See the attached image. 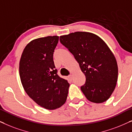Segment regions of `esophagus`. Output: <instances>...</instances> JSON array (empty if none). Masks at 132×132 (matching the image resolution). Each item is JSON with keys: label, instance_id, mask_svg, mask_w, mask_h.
Segmentation results:
<instances>
[{"label": "esophagus", "instance_id": "esophagus-1", "mask_svg": "<svg viewBox=\"0 0 132 132\" xmlns=\"http://www.w3.org/2000/svg\"><path fill=\"white\" fill-rule=\"evenodd\" d=\"M69 77V80H72V75H69V77Z\"/></svg>", "mask_w": 132, "mask_h": 132}]
</instances>
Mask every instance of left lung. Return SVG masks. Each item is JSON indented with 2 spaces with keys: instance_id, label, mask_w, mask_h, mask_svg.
I'll list each match as a JSON object with an SVG mask.
<instances>
[{
  "instance_id": "1",
  "label": "left lung",
  "mask_w": 132,
  "mask_h": 132,
  "mask_svg": "<svg viewBox=\"0 0 132 132\" xmlns=\"http://www.w3.org/2000/svg\"><path fill=\"white\" fill-rule=\"evenodd\" d=\"M60 41L72 54L85 75L81 90L87 99L95 103L107 101L115 88L118 70L115 56L106 43L87 32L61 36Z\"/></svg>"
}]
</instances>
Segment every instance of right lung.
I'll use <instances>...</instances> for the list:
<instances>
[{"label": "right lung", "instance_id": "add662e5", "mask_svg": "<svg viewBox=\"0 0 132 132\" xmlns=\"http://www.w3.org/2000/svg\"><path fill=\"white\" fill-rule=\"evenodd\" d=\"M59 36L33 40L24 48L19 64L23 87L42 108L54 110L66 102L69 84L57 74L53 60Z\"/></svg>", "mask_w": 132, "mask_h": 132}]
</instances>
